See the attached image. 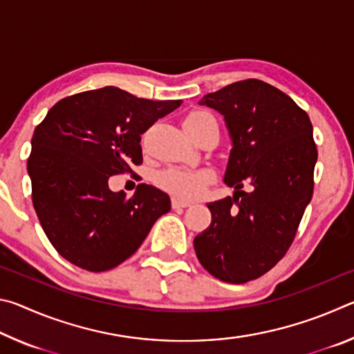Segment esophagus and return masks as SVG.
Masks as SVG:
<instances>
[{
  "mask_svg": "<svg viewBox=\"0 0 354 354\" xmlns=\"http://www.w3.org/2000/svg\"><path fill=\"white\" fill-rule=\"evenodd\" d=\"M189 206H190L189 201H183V200H178V198L171 200V207L173 209H184V207H189Z\"/></svg>",
  "mask_w": 354,
  "mask_h": 354,
  "instance_id": "obj_1",
  "label": "esophagus"
}]
</instances>
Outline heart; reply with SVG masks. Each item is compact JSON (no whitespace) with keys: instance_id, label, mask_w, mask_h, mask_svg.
<instances>
[{"instance_id":"heart-1","label":"heart","mask_w":354,"mask_h":354,"mask_svg":"<svg viewBox=\"0 0 354 354\" xmlns=\"http://www.w3.org/2000/svg\"><path fill=\"white\" fill-rule=\"evenodd\" d=\"M211 117L206 112H192L184 123H195ZM215 173L209 169H181L170 167L159 173L158 183L160 187L181 200H195L205 194L207 185L214 183Z\"/></svg>"}]
</instances>
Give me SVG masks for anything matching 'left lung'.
<instances>
[{
    "label": "left lung",
    "instance_id": "left-lung-1",
    "mask_svg": "<svg viewBox=\"0 0 354 354\" xmlns=\"http://www.w3.org/2000/svg\"><path fill=\"white\" fill-rule=\"evenodd\" d=\"M200 104L225 117L232 142L225 183L236 192L207 205L212 221L195 237V253L212 277L243 284L283 259L313 198V123L289 95L259 80L232 82Z\"/></svg>",
    "mask_w": 354,
    "mask_h": 354
}]
</instances>
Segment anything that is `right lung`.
Instances as JSON below:
<instances>
[{"label":"right lung","mask_w":354,"mask_h":354,"mask_svg":"<svg viewBox=\"0 0 354 354\" xmlns=\"http://www.w3.org/2000/svg\"><path fill=\"white\" fill-rule=\"evenodd\" d=\"M181 103L103 87L48 111L34 131L28 173L40 225L64 259L88 272L111 270L170 211L169 195L153 185L140 184L128 198L107 181L142 164L140 134Z\"/></svg>","instance_id":"right-lung-1"}]
</instances>
